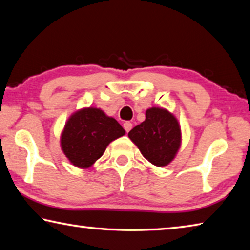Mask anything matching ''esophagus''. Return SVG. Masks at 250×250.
Here are the masks:
<instances>
[{
  "label": "esophagus",
  "mask_w": 250,
  "mask_h": 250,
  "mask_svg": "<svg viewBox=\"0 0 250 250\" xmlns=\"http://www.w3.org/2000/svg\"><path fill=\"white\" fill-rule=\"evenodd\" d=\"M124 128H125V130L126 131V132H129V131L132 129V124H131L130 121H125V124H124Z\"/></svg>",
  "instance_id": "esophagus-1"
}]
</instances>
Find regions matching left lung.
<instances>
[{"label":"left lung","instance_id":"1","mask_svg":"<svg viewBox=\"0 0 250 250\" xmlns=\"http://www.w3.org/2000/svg\"><path fill=\"white\" fill-rule=\"evenodd\" d=\"M142 155L156 167L170 164L182 141L181 126L176 118L164 108L152 107L146 111V120L128 133Z\"/></svg>","mask_w":250,"mask_h":250}]
</instances>
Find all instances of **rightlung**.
<instances>
[{"label": "right lung", "instance_id": "right-lung-1", "mask_svg": "<svg viewBox=\"0 0 250 250\" xmlns=\"http://www.w3.org/2000/svg\"><path fill=\"white\" fill-rule=\"evenodd\" d=\"M125 133L119 122L101 109L83 108L67 120L61 135V146L73 166L87 168L104 153L110 142Z\"/></svg>", "mask_w": 250, "mask_h": 250}]
</instances>
